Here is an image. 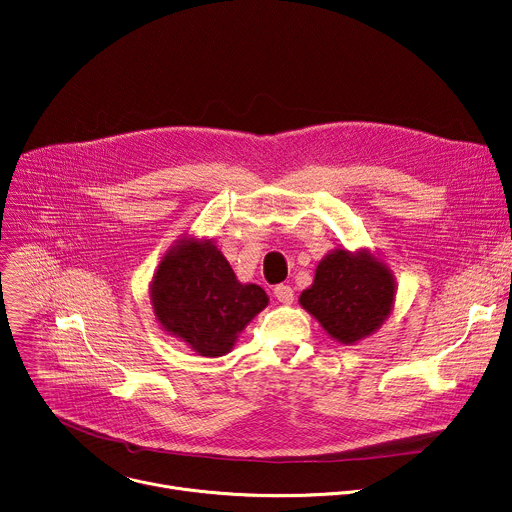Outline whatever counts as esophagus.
Listing matches in <instances>:
<instances>
[{"mask_svg":"<svg viewBox=\"0 0 512 512\" xmlns=\"http://www.w3.org/2000/svg\"><path fill=\"white\" fill-rule=\"evenodd\" d=\"M273 294H275V298H277V300L284 302V304H290V302L294 300V290H292V286H286V284L275 286Z\"/></svg>","mask_w":512,"mask_h":512,"instance_id":"34e87169","label":"esophagus"}]
</instances>
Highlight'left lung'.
<instances>
[{
    "instance_id": "obj_1",
    "label": "left lung",
    "mask_w": 512,
    "mask_h": 512,
    "mask_svg": "<svg viewBox=\"0 0 512 512\" xmlns=\"http://www.w3.org/2000/svg\"><path fill=\"white\" fill-rule=\"evenodd\" d=\"M392 271L367 251L335 249L314 273L300 304L333 339L353 345L382 327L394 304Z\"/></svg>"
}]
</instances>
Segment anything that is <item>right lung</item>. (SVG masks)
I'll list each match as a JSON object with an SVG mask.
<instances>
[{
    "label": "right lung",
    "instance_id": "add662e5",
    "mask_svg": "<svg viewBox=\"0 0 512 512\" xmlns=\"http://www.w3.org/2000/svg\"><path fill=\"white\" fill-rule=\"evenodd\" d=\"M157 320L198 355L220 357L267 306V294L241 284L212 241L183 239L161 259L151 284Z\"/></svg>",
    "mask_w": 512,
    "mask_h": 512
}]
</instances>
